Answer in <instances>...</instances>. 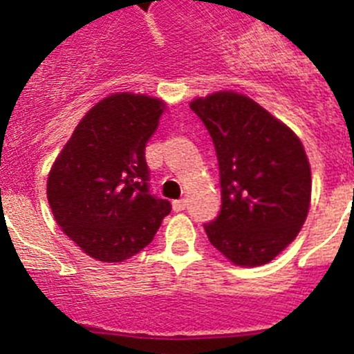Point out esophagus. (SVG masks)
<instances>
[{
  "label": "esophagus",
  "instance_id": "1",
  "mask_svg": "<svg viewBox=\"0 0 354 354\" xmlns=\"http://www.w3.org/2000/svg\"><path fill=\"white\" fill-rule=\"evenodd\" d=\"M185 206H187V201H185V199L173 201V209L176 211V213H180V211H183Z\"/></svg>",
  "mask_w": 354,
  "mask_h": 354
}]
</instances>
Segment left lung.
Returning <instances> with one entry per match:
<instances>
[{"mask_svg":"<svg viewBox=\"0 0 354 354\" xmlns=\"http://www.w3.org/2000/svg\"><path fill=\"white\" fill-rule=\"evenodd\" d=\"M214 143L222 211L204 225L236 266L270 262L302 229L311 204V166L295 132L259 102L232 91L190 102Z\"/></svg>","mask_w":354,"mask_h":354,"instance_id":"8db88e82","label":"left lung"}]
</instances>
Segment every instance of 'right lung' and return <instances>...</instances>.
Here are the masks:
<instances>
[{
	"label": "right lung",
	"instance_id": "obj_1",
	"mask_svg": "<svg viewBox=\"0 0 354 354\" xmlns=\"http://www.w3.org/2000/svg\"><path fill=\"white\" fill-rule=\"evenodd\" d=\"M164 101L120 92L85 113L48 173L55 222L88 257L124 262L151 243L171 203L150 194L145 148Z\"/></svg>",
	"mask_w": 354,
	"mask_h": 354
}]
</instances>
